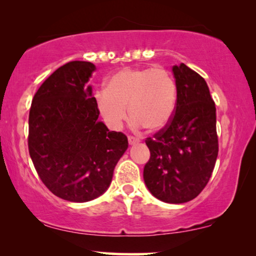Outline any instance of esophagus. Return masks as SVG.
<instances>
[{"mask_svg":"<svg viewBox=\"0 0 256 256\" xmlns=\"http://www.w3.org/2000/svg\"><path fill=\"white\" fill-rule=\"evenodd\" d=\"M128 141H129V144H136V143H138L140 142V140L138 138H134V136H129L128 138Z\"/></svg>","mask_w":256,"mask_h":256,"instance_id":"1","label":"esophagus"}]
</instances>
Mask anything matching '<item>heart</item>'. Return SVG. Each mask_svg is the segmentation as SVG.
I'll list each match as a JSON object with an SVG mask.
<instances>
[{
	"mask_svg": "<svg viewBox=\"0 0 256 256\" xmlns=\"http://www.w3.org/2000/svg\"><path fill=\"white\" fill-rule=\"evenodd\" d=\"M98 112L108 127L118 128L129 114L135 126L160 132L172 120L177 106V84L163 68H122L96 93Z\"/></svg>",
	"mask_w": 256,
	"mask_h": 256,
	"instance_id": "b5f03b06",
	"label": "heart"
}]
</instances>
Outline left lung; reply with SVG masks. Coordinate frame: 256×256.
I'll list each match as a JSON object with an SVG mask.
<instances>
[{"mask_svg": "<svg viewBox=\"0 0 256 256\" xmlns=\"http://www.w3.org/2000/svg\"><path fill=\"white\" fill-rule=\"evenodd\" d=\"M172 73L177 106L166 128L146 140L150 158L143 178L154 197L170 204L190 202L208 183L218 157L216 104L202 76L182 62Z\"/></svg>", "mask_w": 256, "mask_h": 256, "instance_id": "8db88e82", "label": "left lung"}]
</instances>
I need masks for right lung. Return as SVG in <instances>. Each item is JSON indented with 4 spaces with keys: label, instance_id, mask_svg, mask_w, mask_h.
Instances as JSON below:
<instances>
[{
    "label": "right lung",
    "instance_id": "add662e5",
    "mask_svg": "<svg viewBox=\"0 0 256 256\" xmlns=\"http://www.w3.org/2000/svg\"><path fill=\"white\" fill-rule=\"evenodd\" d=\"M96 65L70 62L34 94L29 114V154L38 176L57 197L73 202L96 199L110 186L128 148L122 132L98 120L92 86Z\"/></svg>",
    "mask_w": 256,
    "mask_h": 256
}]
</instances>
